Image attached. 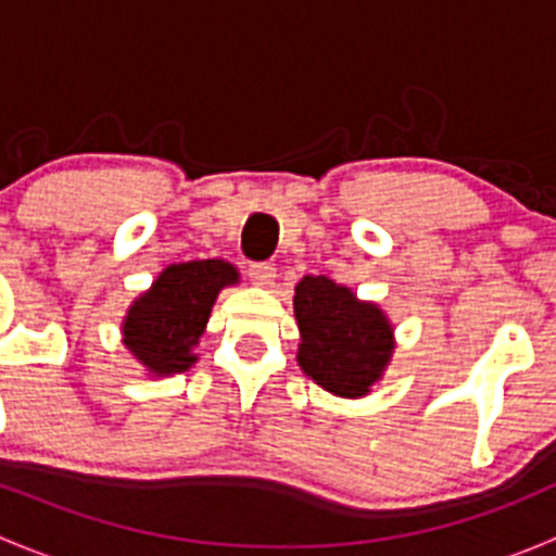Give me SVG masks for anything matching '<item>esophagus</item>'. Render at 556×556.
Returning a JSON list of instances; mask_svg holds the SVG:
<instances>
[{
  "instance_id": "obj_1",
  "label": "esophagus",
  "mask_w": 556,
  "mask_h": 556,
  "mask_svg": "<svg viewBox=\"0 0 556 556\" xmlns=\"http://www.w3.org/2000/svg\"><path fill=\"white\" fill-rule=\"evenodd\" d=\"M250 279L257 288H271L274 279H277V268L271 263H252L250 266Z\"/></svg>"
}]
</instances>
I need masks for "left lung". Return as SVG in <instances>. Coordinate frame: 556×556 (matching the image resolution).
<instances>
[{
  "mask_svg": "<svg viewBox=\"0 0 556 556\" xmlns=\"http://www.w3.org/2000/svg\"><path fill=\"white\" fill-rule=\"evenodd\" d=\"M301 371L339 397H363L382 382L395 352V328L374 301H361L328 277H304L293 295Z\"/></svg>",
  "mask_w": 556,
  "mask_h": 556,
  "instance_id": "obj_1",
  "label": "left lung"
}]
</instances>
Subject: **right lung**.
<instances>
[{"instance_id":"add662e5","label":"right lung","mask_w":556,"mask_h":556,"mask_svg":"<svg viewBox=\"0 0 556 556\" xmlns=\"http://www.w3.org/2000/svg\"><path fill=\"white\" fill-rule=\"evenodd\" d=\"M237 282V266L220 257L172 263L128 306L121 325L123 346L148 377L188 371L199 361L195 346L204 336L217 295Z\"/></svg>"}]
</instances>
